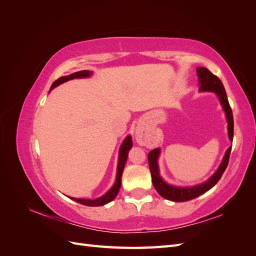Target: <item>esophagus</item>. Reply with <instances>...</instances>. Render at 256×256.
<instances>
[{"instance_id":"obj_1","label":"esophagus","mask_w":256,"mask_h":256,"mask_svg":"<svg viewBox=\"0 0 256 256\" xmlns=\"http://www.w3.org/2000/svg\"><path fill=\"white\" fill-rule=\"evenodd\" d=\"M136 138L138 144L141 145H145L146 141L144 138V134H143V130L142 129H136Z\"/></svg>"}]
</instances>
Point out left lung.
I'll return each instance as SVG.
<instances>
[{
  "instance_id": "8db88e82",
  "label": "left lung",
  "mask_w": 256,
  "mask_h": 256,
  "mask_svg": "<svg viewBox=\"0 0 256 256\" xmlns=\"http://www.w3.org/2000/svg\"><path fill=\"white\" fill-rule=\"evenodd\" d=\"M196 74L200 81V90L203 92H214L219 97L220 102L223 106L224 112H226V118H228V138L230 141H233L234 136V118H233V112H232L230 106L228 104L226 92L224 90L223 84L218 76L212 74L205 67H198L196 68ZM232 150V146L228 147V150L226 152V156L223 158L222 164H220L219 168L216 172L209 178L207 182L204 184H200L194 187L190 188H180V187H174V186L168 184L159 175V168H158V156H159V148L152 150L148 152V164L152 174V184L154 189L157 190L159 194L166 200H173V202H186V200H190L192 198H196L203 194L209 189H212L214 186L220 180L221 176L223 175L226 168H228L230 154Z\"/></svg>"
}]
</instances>
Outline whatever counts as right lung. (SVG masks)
Wrapping results in <instances>:
<instances>
[{
    "instance_id": "right-lung-1",
    "label": "right lung",
    "mask_w": 256,
    "mask_h": 256,
    "mask_svg": "<svg viewBox=\"0 0 256 256\" xmlns=\"http://www.w3.org/2000/svg\"><path fill=\"white\" fill-rule=\"evenodd\" d=\"M90 74V72L88 70H81V72H76L74 74H72L69 76H60L56 81H54L51 90L54 88L58 85H60V83H64L68 80L72 79H76V78H85V76H88ZM132 147V138L131 136H127L125 140H124L120 148V157H118V174H116V180L113 187L111 188L110 191H108L106 194L102 198H96V200H85V198H70L72 200H74V202L80 203L82 205L85 206H102L104 204L110 203L111 200H113L118 193L120 189V184H122V171L124 168H125L126 161H127V157H128V152L129 150Z\"/></svg>"
}]
</instances>
